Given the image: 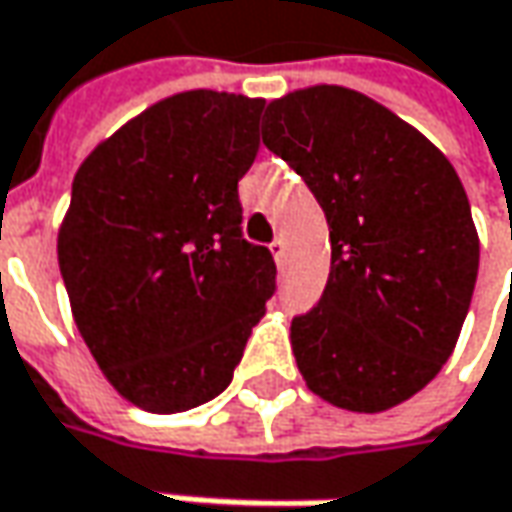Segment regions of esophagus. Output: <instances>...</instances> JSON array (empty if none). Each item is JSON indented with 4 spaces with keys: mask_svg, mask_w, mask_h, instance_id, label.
<instances>
[{
    "mask_svg": "<svg viewBox=\"0 0 512 512\" xmlns=\"http://www.w3.org/2000/svg\"><path fill=\"white\" fill-rule=\"evenodd\" d=\"M272 255L277 263H283V257H286V240L283 238H274L272 240Z\"/></svg>",
    "mask_w": 512,
    "mask_h": 512,
    "instance_id": "obj_1",
    "label": "esophagus"
}]
</instances>
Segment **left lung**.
Here are the masks:
<instances>
[{
    "label": "left lung",
    "instance_id": "obj_1",
    "mask_svg": "<svg viewBox=\"0 0 512 512\" xmlns=\"http://www.w3.org/2000/svg\"><path fill=\"white\" fill-rule=\"evenodd\" d=\"M263 144L328 221L326 289L291 320L306 385L360 414L411 399L448 362L479 272L456 169L399 115L334 84L272 101Z\"/></svg>",
    "mask_w": 512,
    "mask_h": 512
}]
</instances>
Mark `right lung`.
Here are the masks:
<instances>
[{"label": "right lung", "mask_w": 512, "mask_h": 512, "mask_svg": "<svg viewBox=\"0 0 512 512\" xmlns=\"http://www.w3.org/2000/svg\"><path fill=\"white\" fill-rule=\"evenodd\" d=\"M263 98L189 90L87 155L59 269L90 354L121 397L178 414L223 394L277 283L243 238L238 181L260 150Z\"/></svg>", "instance_id": "obj_1"}]
</instances>
